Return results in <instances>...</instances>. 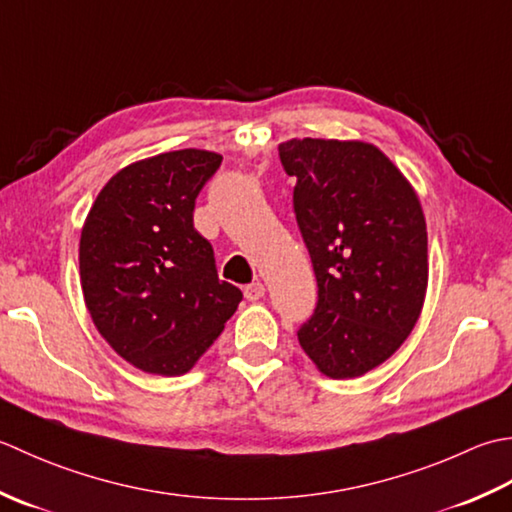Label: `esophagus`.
Returning <instances> with one entry per match:
<instances>
[{
	"instance_id": "esophagus-1",
	"label": "esophagus",
	"mask_w": 512,
	"mask_h": 512,
	"mask_svg": "<svg viewBox=\"0 0 512 512\" xmlns=\"http://www.w3.org/2000/svg\"><path fill=\"white\" fill-rule=\"evenodd\" d=\"M265 296V285L263 283H252V285H245V298L247 300H260Z\"/></svg>"
}]
</instances>
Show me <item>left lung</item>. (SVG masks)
Segmentation results:
<instances>
[{"label": "left lung", "instance_id": "obj_1", "mask_svg": "<svg viewBox=\"0 0 512 512\" xmlns=\"http://www.w3.org/2000/svg\"><path fill=\"white\" fill-rule=\"evenodd\" d=\"M294 212L318 280L298 342L320 373L358 378L411 336L429 285V238L413 185L367 141L291 139Z\"/></svg>", "mask_w": 512, "mask_h": 512}]
</instances>
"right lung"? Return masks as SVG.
<instances>
[{"instance_id":"add662e5","label":"right lung","mask_w":512,"mask_h":512,"mask_svg":"<svg viewBox=\"0 0 512 512\" xmlns=\"http://www.w3.org/2000/svg\"><path fill=\"white\" fill-rule=\"evenodd\" d=\"M223 156L174 150L125 165L81 227V291L97 331L145 373L183 375L221 336L243 291L218 278L194 201Z\"/></svg>"}]
</instances>
